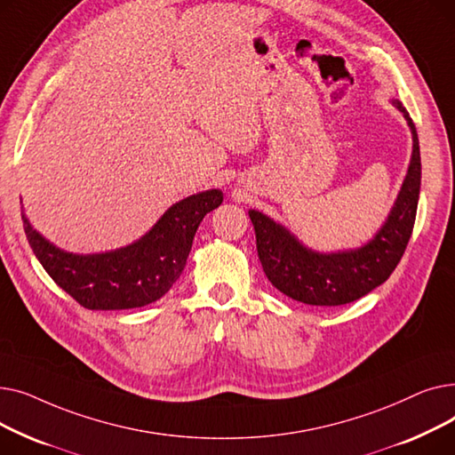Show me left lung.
<instances>
[{
  "label": "left lung",
  "instance_id": "8db88e82",
  "mask_svg": "<svg viewBox=\"0 0 455 455\" xmlns=\"http://www.w3.org/2000/svg\"><path fill=\"white\" fill-rule=\"evenodd\" d=\"M391 103L403 114L413 138V151L396 201L376 234L355 249L319 252L306 247L282 223L249 210L256 232L258 258L278 291L309 306H341L365 297L384 283L408 247L420 194V149L415 124L398 100Z\"/></svg>",
  "mask_w": 455,
  "mask_h": 455
}]
</instances>
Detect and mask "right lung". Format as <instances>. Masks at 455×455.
<instances>
[{"instance_id":"obj_1","label":"right lung","mask_w":455,"mask_h":455,"mask_svg":"<svg viewBox=\"0 0 455 455\" xmlns=\"http://www.w3.org/2000/svg\"><path fill=\"white\" fill-rule=\"evenodd\" d=\"M221 203V189L199 191L167 208L136 242L92 254L53 245L33 228L23 210L21 221L42 267L69 297L88 309H131L148 306L173 288L203 218Z\"/></svg>"}]
</instances>
